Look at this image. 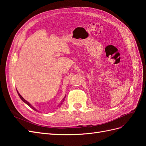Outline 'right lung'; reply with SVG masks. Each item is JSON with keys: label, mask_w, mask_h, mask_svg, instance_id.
I'll return each instance as SVG.
<instances>
[{"label": "right lung", "mask_w": 146, "mask_h": 146, "mask_svg": "<svg viewBox=\"0 0 146 146\" xmlns=\"http://www.w3.org/2000/svg\"><path fill=\"white\" fill-rule=\"evenodd\" d=\"M16 90H17V89H16ZM17 94H18V95H19V96L20 97V98L21 99V100H22V101H23V102H24L25 103V104H27L28 106H29V107H30L31 108V109H33L34 110H35V111H37V110L35 109V108H34V107L33 106H32L31 105V104H30V103H29V102H28V101H27L25 100V99L24 98H23L21 95H20V94H19V93L18 92V91L17 90ZM65 97H64V98L63 99V101H62V102H61V103H60V104H59V106H61V104H62V103L64 102V101L65 100Z\"/></svg>", "instance_id": "1"}]
</instances>
